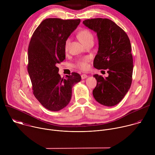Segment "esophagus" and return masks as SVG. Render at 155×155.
Listing matches in <instances>:
<instances>
[{
  "label": "esophagus",
  "instance_id": "obj_1",
  "mask_svg": "<svg viewBox=\"0 0 155 155\" xmlns=\"http://www.w3.org/2000/svg\"><path fill=\"white\" fill-rule=\"evenodd\" d=\"M81 79H85V78H86L87 77V75H86V74H82L81 75Z\"/></svg>",
  "mask_w": 155,
  "mask_h": 155
}]
</instances>
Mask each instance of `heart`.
<instances>
[{
    "label": "heart",
    "instance_id": "b5f03b06",
    "mask_svg": "<svg viewBox=\"0 0 155 155\" xmlns=\"http://www.w3.org/2000/svg\"><path fill=\"white\" fill-rule=\"evenodd\" d=\"M78 37L80 40V41L83 43H84L85 45L86 44L89 43L90 42H93V41L94 42V35L93 33L89 29H86V28L82 29L80 31H79V32L78 33ZM70 41H71L70 38H68L65 40L64 42L65 51H68L69 43H70ZM88 61H89V59L87 58L79 59L77 62L76 66L78 68L81 70L85 71L88 68Z\"/></svg>",
    "mask_w": 155,
    "mask_h": 155
}]
</instances>
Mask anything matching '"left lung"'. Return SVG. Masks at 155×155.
<instances>
[{
	"instance_id": "obj_1",
	"label": "left lung",
	"mask_w": 155,
	"mask_h": 155,
	"mask_svg": "<svg viewBox=\"0 0 155 155\" xmlns=\"http://www.w3.org/2000/svg\"><path fill=\"white\" fill-rule=\"evenodd\" d=\"M83 24L97 34L99 48L93 65L107 69L108 76L93 75L97 85L93 91L99 104L112 107L118 104L128 92L132 83L133 59L126 33L114 21L107 18L86 19Z\"/></svg>"
}]
</instances>
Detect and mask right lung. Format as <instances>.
Listing matches in <instances>:
<instances>
[{
	"mask_svg": "<svg viewBox=\"0 0 155 155\" xmlns=\"http://www.w3.org/2000/svg\"><path fill=\"white\" fill-rule=\"evenodd\" d=\"M80 23V19L48 18L40 24L31 38L28 71L33 93L40 103L51 111H59L69 104L72 87L81 79L76 72L66 78H61L56 67L65 59V40Z\"/></svg>",
	"mask_w": 155,
	"mask_h": 155,
	"instance_id": "1",
	"label": "right lung"
}]
</instances>
